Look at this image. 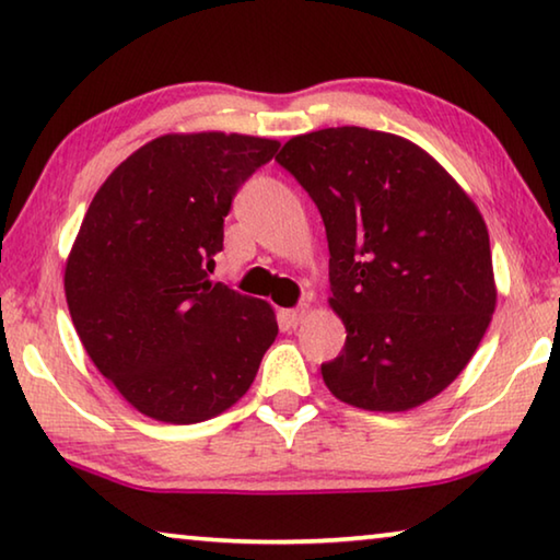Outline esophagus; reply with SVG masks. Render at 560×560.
I'll list each match as a JSON object with an SVG mask.
<instances>
[{
    "label": "esophagus",
    "mask_w": 560,
    "mask_h": 560,
    "mask_svg": "<svg viewBox=\"0 0 560 560\" xmlns=\"http://www.w3.org/2000/svg\"><path fill=\"white\" fill-rule=\"evenodd\" d=\"M306 314H308V303H301V306H296V308H287V311H283V320H287L289 326L296 328Z\"/></svg>",
    "instance_id": "34e87169"
}]
</instances>
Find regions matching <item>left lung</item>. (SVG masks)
Masks as SVG:
<instances>
[{"label": "left lung", "mask_w": 560, "mask_h": 560, "mask_svg": "<svg viewBox=\"0 0 560 560\" xmlns=\"http://www.w3.org/2000/svg\"><path fill=\"white\" fill-rule=\"evenodd\" d=\"M277 163L316 202L330 306L346 346L320 365L330 393L402 412L457 377L497 303L487 224L438 160L358 126L291 138Z\"/></svg>", "instance_id": "left-lung-1"}]
</instances>
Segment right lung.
I'll return each instance as SVG.
<instances>
[{"label": "right lung", "mask_w": 560, "mask_h": 560, "mask_svg": "<svg viewBox=\"0 0 560 560\" xmlns=\"http://www.w3.org/2000/svg\"><path fill=\"white\" fill-rule=\"evenodd\" d=\"M279 143L163 136L93 197L66 261V303L83 348L126 400L192 424L249 390L279 334L269 303L210 281L234 195Z\"/></svg>", "instance_id": "right-lung-1"}]
</instances>
